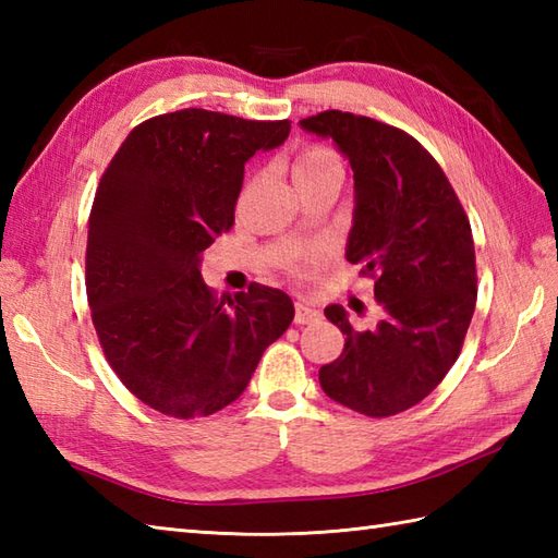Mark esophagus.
I'll return each mask as SVG.
<instances>
[{
    "mask_svg": "<svg viewBox=\"0 0 558 558\" xmlns=\"http://www.w3.org/2000/svg\"><path fill=\"white\" fill-rule=\"evenodd\" d=\"M322 316V312L316 310L314 304H310V302H298L294 304V324H312V322H316V318Z\"/></svg>",
    "mask_w": 558,
    "mask_h": 558,
    "instance_id": "esophagus-1",
    "label": "esophagus"
}]
</instances>
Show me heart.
Returning <instances> with one entry per match:
<instances>
[{"mask_svg":"<svg viewBox=\"0 0 558 558\" xmlns=\"http://www.w3.org/2000/svg\"><path fill=\"white\" fill-rule=\"evenodd\" d=\"M330 174H342V162L333 148L312 144L304 146L298 153V158H294V182H314ZM330 256H333V248H330V244L322 242L292 252L290 258L286 260V268L292 276H310V272L324 268Z\"/></svg>","mask_w":558,"mask_h":558,"instance_id":"1","label":"heart"}]
</instances>
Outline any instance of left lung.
Segmentation results:
<instances>
[{
    "mask_svg": "<svg viewBox=\"0 0 558 558\" xmlns=\"http://www.w3.org/2000/svg\"><path fill=\"white\" fill-rule=\"evenodd\" d=\"M333 138L354 172L348 260L374 278L381 322L354 330L340 304L324 310L345 336L318 372L324 393L366 417L410 410L456 364L475 314L477 268L470 220L417 138L369 117L326 110L300 122Z\"/></svg>",
    "mask_w": 558,
    "mask_h": 558,
    "instance_id": "8db88e82",
    "label": "left lung"
}]
</instances>
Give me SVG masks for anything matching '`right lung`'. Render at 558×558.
Masks as SVG:
<instances>
[{"mask_svg":"<svg viewBox=\"0 0 558 558\" xmlns=\"http://www.w3.org/2000/svg\"><path fill=\"white\" fill-rule=\"evenodd\" d=\"M290 122L189 108L132 129L88 218L86 292L112 372L148 408L208 417L244 393L294 318L282 290L252 282L218 302L201 254L234 225L244 162Z\"/></svg>","mask_w":558,"mask_h":558,"instance_id":"add662e5","label":"right lung"}]
</instances>
